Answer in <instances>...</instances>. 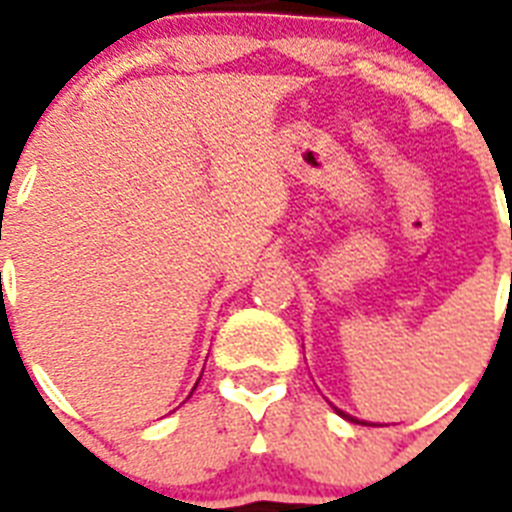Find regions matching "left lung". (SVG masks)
Wrapping results in <instances>:
<instances>
[{
  "label": "left lung",
  "instance_id": "8db88e82",
  "mask_svg": "<svg viewBox=\"0 0 512 512\" xmlns=\"http://www.w3.org/2000/svg\"><path fill=\"white\" fill-rule=\"evenodd\" d=\"M335 412H337V414H340V417H345V420H350V422H358V420H353V417H350V414L340 412V409H337V406H335Z\"/></svg>",
  "mask_w": 512,
  "mask_h": 512
}]
</instances>
